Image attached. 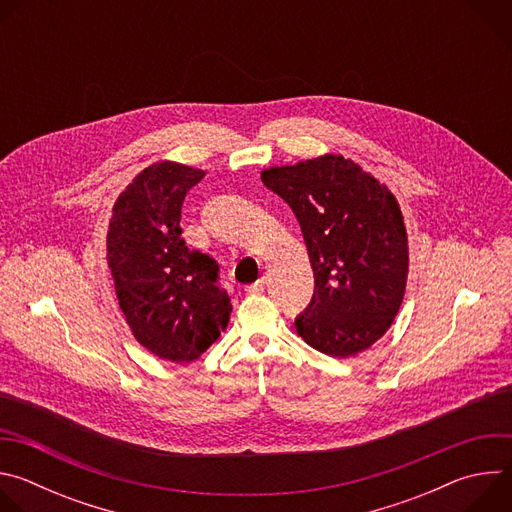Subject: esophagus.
<instances>
[{
    "label": "esophagus",
    "mask_w": 512,
    "mask_h": 512,
    "mask_svg": "<svg viewBox=\"0 0 512 512\" xmlns=\"http://www.w3.org/2000/svg\"><path fill=\"white\" fill-rule=\"evenodd\" d=\"M265 283H267V279L265 277H261L259 281H255L253 285H247L245 287V291H247V294H261V291L265 289Z\"/></svg>",
    "instance_id": "obj_1"
}]
</instances>
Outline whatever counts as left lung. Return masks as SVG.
I'll return each mask as SVG.
<instances>
[{"mask_svg":"<svg viewBox=\"0 0 512 512\" xmlns=\"http://www.w3.org/2000/svg\"><path fill=\"white\" fill-rule=\"evenodd\" d=\"M294 210L314 269V296L296 320L316 350L346 358L393 324L407 285L409 247L397 198L352 160L326 154L261 172Z\"/></svg>","mask_w":512,"mask_h":512,"instance_id":"left-lung-1","label":"left lung"}]
</instances>
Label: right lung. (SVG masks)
Segmentation results:
<instances>
[{
	"mask_svg": "<svg viewBox=\"0 0 512 512\" xmlns=\"http://www.w3.org/2000/svg\"><path fill=\"white\" fill-rule=\"evenodd\" d=\"M202 178L178 162L148 166L119 194L107 231V265L131 334L180 364L221 338L233 310L216 261L180 237L184 196Z\"/></svg>",
	"mask_w": 512,
	"mask_h": 512,
	"instance_id": "1",
	"label": "right lung"
}]
</instances>
